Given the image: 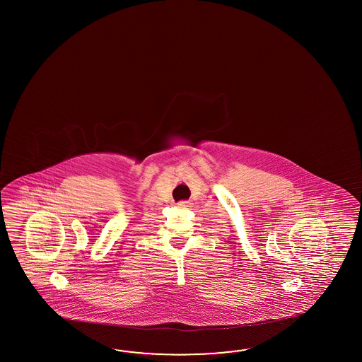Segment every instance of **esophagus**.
Listing matches in <instances>:
<instances>
[{"instance_id":"obj_1","label":"esophagus","mask_w":362,"mask_h":362,"mask_svg":"<svg viewBox=\"0 0 362 362\" xmlns=\"http://www.w3.org/2000/svg\"><path fill=\"white\" fill-rule=\"evenodd\" d=\"M178 208H187L190 206V203L189 202H180L177 203Z\"/></svg>"}]
</instances>
